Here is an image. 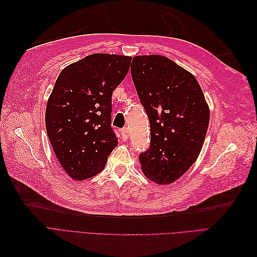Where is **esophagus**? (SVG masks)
I'll list each match as a JSON object with an SVG mask.
<instances>
[{
	"label": "esophagus",
	"instance_id": "1",
	"mask_svg": "<svg viewBox=\"0 0 257 257\" xmlns=\"http://www.w3.org/2000/svg\"><path fill=\"white\" fill-rule=\"evenodd\" d=\"M121 135H122V139H123V141H126V139H128V136H130L128 128H127V127L123 128L122 132H121Z\"/></svg>",
	"mask_w": 257,
	"mask_h": 257
}]
</instances>
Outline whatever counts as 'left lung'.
Masks as SVG:
<instances>
[{"instance_id":"obj_1","label":"left lung","mask_w":257,"mask_h":257,"mask_svg":"<svg viewBox=\"0 0 257 257\" xmlns=\"http://www.w3.org/2000/svg\"><path fill=\"white\" fill-rule=\"evenodd\" d=\"M132 78L150 122L149 149L141 153L144 175L158 184H170L198 158L210 111L203 90L190 72L166 57L133 58Z\"/></svg>"}]
</instances>
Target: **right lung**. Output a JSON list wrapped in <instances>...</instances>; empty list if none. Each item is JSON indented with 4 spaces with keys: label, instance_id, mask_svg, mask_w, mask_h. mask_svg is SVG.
Wrapping results in <instances>:
<instances>
[{
    "label": "right lung",
    "instance_id": "obj_1",
    "mask_svg": "<svg viewBox=\"0 0 257 257\" xmlns=\"http://www.w3.org/2000/svg\"><path fill=\"white\" fill-rule=\"evenodd\" d=\"M131 61L118 54H91L66 66L54 83L46 130L61 166L75 180L102 172L118 145L111 127V95Z\"/></svg>",
    "mask_w": 257,
    "mask_h": 257
}]
</instances>
